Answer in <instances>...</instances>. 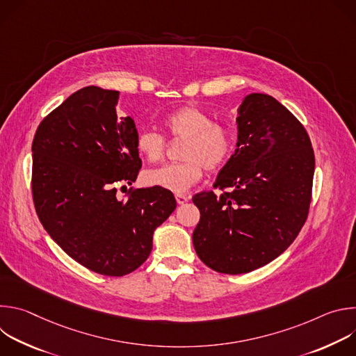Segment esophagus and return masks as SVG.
Wrapping results in <instances>:
<instances>
[{
	"instance_id": "1",
	"label": "esophagus",
	"mask_w": 356,
	"mask_h": 356,
	"mask_svg": "<svg viewBox=\"0 0 356 356\" xmlns=\"http://www.w3.org/2000/svg\"><path fill=\"white\" fill-rule=\"evenodd\" d=\"M187 200H188L187 195H184V194H176L177 204H184V202H187Z\"/></svg>"
}]
</instances>
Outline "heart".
Segmentation results:
<instances>
[{
    "mask_svg": "<svg viewBox=\"0 0 356 356\" xmlns=\"http://www.w3.org/2000/svg\"><path fill=\"white\" fill-rule=\"evenodd\" d=\"M162 124L172 138L186 139L181 150V158L186 161L146 170L143 181L147 186L183 193L201 179L202 168L210 172L220 170L232 156V128L214 122L204 110L183 106L168 114ZM136 149L147 162H158L163 158L166 139L156 131L145 129L136 136Z\"/></svg>",
    "mask_w": 356,
    "mask_h": 356,
    "instance_id": "obj_1",
    "label": "heart"
}]
</instances>
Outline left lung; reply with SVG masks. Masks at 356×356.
Returning a JSON list of instances; mask_svg holds the SVG:
<instances>
[{"instance_id": "8db88e82", "label": "left lung", "mask_w": 356, "mask_h": 356, "mask_svg": "<svg viewBox=\"0 0 356 356\" xmlns=\"http://www.w3.org/2000/svg\"><path fill=\"white\" fill-rule=\"evenodd\" d=\"M236 128V149L214 183L226 191L193 197L201 214L194 249L227 275L262 268L291 245L309 216L316 165L309 134L272 95H246Z\"/></svg>"}]
</instances>
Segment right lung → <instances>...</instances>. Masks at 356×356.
Wrapping results in <instances>:
<instances>
[{"label":"right lung","mask_w":356,"mask_h":356,"mask_svg":"<svg viewBox=\"0 0 356 356\" xmlns=\"http://www.w3.org/2000/svg\"><path fill=\"white\" fill-rule=\"evenodd\" d=\"M118 98L115 90L80 88L43 118L32 142L39 221L70 258L106 276L138 269L176 209L173 193L161 187L118 197L142 166L135 122L117 115Z\"/></svg>","instance_id":"right-lung-1"}]
</instances>
